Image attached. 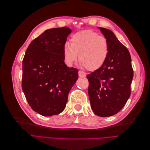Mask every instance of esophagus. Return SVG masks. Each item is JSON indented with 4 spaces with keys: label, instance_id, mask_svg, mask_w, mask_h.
I'll use <instances>...</instances> for the list:
<instances>
[{
    "label": "esophagus",
    "instance_id": "34e87169",
    "mask_svg": "<svg viewBox=\"0 0 150 150\" xmlns=\"http://www.w3.org/2000/svg\"><path fill=\"white\" fill-rule=\"evenodd\" d=\"M78 74H79V78H84V77L86 76V74L85 73V72L81 71H79Z\"/></svg>",
    "mask_w": 150,
    "mask_h": 150
}]
</instances>
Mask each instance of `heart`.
I'll use <instances>...</instances> for the list:
<instances>
[{
    "mask_svg": "<svg viewBox=\"0 0 150 150\" xmlns=\"http://www.w3.org/2000/svg\"><path fill=\"white\" fill-rule=\"evenodd\" d=\"M109 54L107 39L90 29L83 30L71 36L70 44L66 43L63 54L67 64L72 66L79 54L81 66L91 71L101 68L105 63Z\"/></svg>",
    "mask_w": 150,
    "mask_h": 150,
    "instance_id": "heart-1",
    "label": "heart"
}]
</instances>
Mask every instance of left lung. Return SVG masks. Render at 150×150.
I'll return each mask as SVG.
<instances>
[{"mask_svg": "<svg viewBox=\"0 0 150 150\" xmlns=\"http://www.w3.org/2000/svg\"><path fill=\"white\" fill-rule=\"evenodd\" d=\"M98 28L108 40L109 54L101 68L87 75L88 94L94 114L108 117L118 112L129 99L133 70L128 49L111 30Z\"/></svg>", "mask_w": 150, "mask_h": 150, "instance_id": "8db88e82", "label": "left lung"}]
</instances>
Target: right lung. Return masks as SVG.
Masks as SVG:
<instances>
[{
	"mask_svg": "<svg viewBox=\"0 0 150 150\" xmlns=\"http://www.w3.org/2000/svg\"><path fill=\"white\" fill-rule=\"evenodd\" d=\"M71 30L67 27L45 30L30 42L22 61V88L33 110L40 115L59 114L78 70L64 63L63 47Z\"/></svg>",
	"mask_w": 150,
	"mask_h": 150,
	"instance_id": "1",
	"label": "right lung"
}]
</instances>
